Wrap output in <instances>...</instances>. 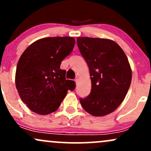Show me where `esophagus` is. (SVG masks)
I'll return each instance as SVG.
<instances>
[{"label":"esophagus","instance_id":"obj_1","mask_svg":"<svg viewBox=\"0 0 151 151\" xmlns=\"http://www.w3.org/2000/svg\"><path fill=\"white\" fill-rule=\"evenodd\" d=\"M79 77H77L75 78V81H76V83H78V81H79Z\"/></svg>","mask_w":151,"mask_h":151}]
</instances>
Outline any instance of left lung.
<instances>
[{
	"label": "left lung",
	"mask_w": 151,
	"mask_h": 151,
	"mask_svg": "<svg viewBox=\"0 0 151 151\" xmlns=\"http://www.w3.org/2000/svg\"><path fill=\"white\" fill-rule=\"evenodd\" d=\"M77 43L91 81V93L79 99L81 105L94 116L111 114L124 101L131 85L132 72L127 57L111 40L81 37Z\"/></svg>",
	"instance_id": "left-lung-1"
}]
</instances>
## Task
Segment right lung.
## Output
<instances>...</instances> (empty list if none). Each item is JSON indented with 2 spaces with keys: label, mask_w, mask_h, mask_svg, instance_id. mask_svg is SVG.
I'll return each instance as SVG.
<instances>
[{
  "label": "right lung",
  "mask_w": 151,
  "mask_h": 151,
  "mask_svg": "<svg viewBox=\"0 0 151 151\" xmlns=\"http://www.w3.org/2000/svg\"><path fill=\"white\" fill-rule=\"evenodd\" d=\"M71 37H45L31 44L17 65L15 85L22 101L32 111L46 115L59 108L75 82L66 79L62 61L73 50Z\"/></svg>",
  "instance_id": "right-lung-1"
}]
</instances>
